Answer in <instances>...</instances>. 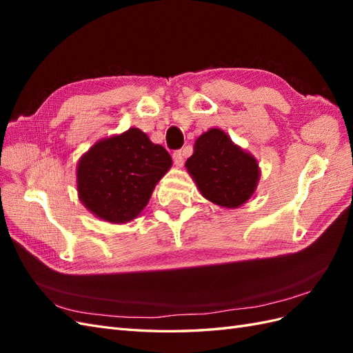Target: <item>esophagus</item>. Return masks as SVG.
Masks as SVG:
<instances>
[{
  "instance_id": "esophagus-1",
  "label": "esophagus",
  "mask_w": 353,
  "mask_h": 353,
  "mask_svg": "<svg viewBox=\"0 0 353 353\" xmlns=\"http://www.w3.org/2000/svg\"><path fill=\"white\" fill-rule=\"evenodd\" d=\"M172 157H174V162H175L176 166H183L184 159H185V152L184 150H176V152H174Z\"/></svg>"
}]
</instances>
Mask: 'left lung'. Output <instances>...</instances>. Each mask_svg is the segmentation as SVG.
<instances>
[{"instance_id":"8db88e82","label":"left lung","mask_w":353,"mask_h":353,"mask_svg":"<svg viewBox=\"0 0 353 353\" xmlns=\"http://www.w3.org/2000/svg\"><path fill=\"white\" fill-rule=\"evenodd\" d=\"M185 168L201 194L223 208H239L248 201L259 179L256 159L221 130H210L197 138Z\"/></svg>"}]
</instances>
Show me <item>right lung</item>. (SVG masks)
I'll list each match as a JSON object with an SVG mask.
<instances>
[{
  "label": "right lung",
  "mask_w": 353,
  "mask_h": 353,
  "mask_svg": "<svg viewBox=\"0 0 353 353\" xmlns=\"http://www.w3.org/2000/svg\"><path fill=\"white\" fill-rule=\"evenodd\" d=\"M170 165L172 159L165 147L131 128L94 144L82 156L77 175L79 199L95 216L128 222L145 208Z\"/></svg>",
  "instance_id": "1"
}]
</instances>
